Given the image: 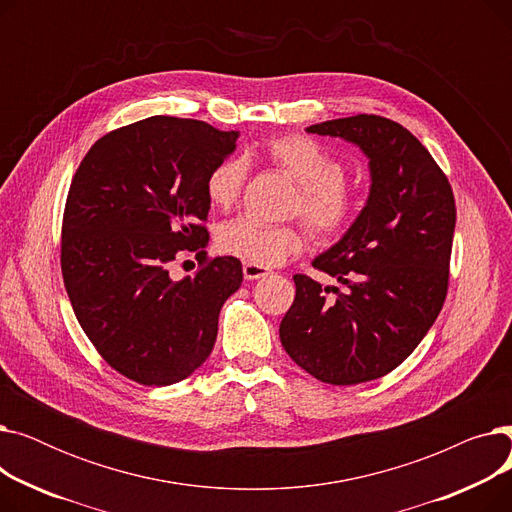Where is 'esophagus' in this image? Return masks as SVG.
Wrapping results in <instances>:
<instances>
[{
	"label": "esophagus",
	"mask_w": 512,
	"mask_h": 512,
	"mask_svg": "<svg viewBox=\"0 0 512 512\" xmlns=\"http://www.w3.org/2000/svg\"><path fill=\"white\" fill-rule=\"evenodd\" d=\"M242 274H245V280H259V278H265L267 274H270V267H263L259 263L247 261L245 265H242Z\"/></svg>",
	"instance_id": "1"
}]
</instances>
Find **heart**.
<instances>
[{
    "label": "heart",
    "instance_id": "heart-1",
    "mask_svg": "<svg viewBox=\"0 0 512 512\" xmlns=\"http://www.w3.org/2000/svg\"><path fill=\"white\" fill-rule=\"evenodd\" d=\"M259 153L274 168L299 184L297 211L324 238L342 234L353 222L357 201L346 186L342 161L324 145L303 134H282L267 139ZM247 178V164L240 157H226L205 178V195L218 209H230ZM218 249L242 261L272 267L303 251L307 236L299 226H274L249 215H240L218 230Z\"/></svg>",
    "mask_w": 512,
    "mask_h": 512
}]
</instances>
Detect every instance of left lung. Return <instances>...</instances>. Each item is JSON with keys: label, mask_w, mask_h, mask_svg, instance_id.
I'll use <instances>...</instances> for the list:
<instances>
[{"label": "left lung", "mask_w": 512, "mask_h": 512, "mask_svg": "<svg viewBox=\"0 0 512 512\" xmlns=\"http://www.w3.org/2000/svg\"><path fill=\"white\" fill-rule=\"evenodd\" d=\"M307 132L357 145L371 186L351 228L313 259L346 290L332 286L336 299L326 301L319 282L294 276L297 297L280 340L313 378L363 384L396 369L434 326L448 290L454 195L434 157L398 122L359 114Z\"/></svg>", "instance_id": "left-lung-1"}]
</instances>
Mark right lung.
Masks as SVG:
<instances>
[{"label": "right lung", "instance_id": "right-lung-1", "mask_svg": "<svg viewBox=\"0 0 512 512\" xmlns=\"http://www.w3.org/2000/svg\"><path fill=\"white\" fill-rule=\"evenodd\" d=\"M238 132L153 116L101 137L72 178L62 224V276L80 328L116 371L170 386L199 369L220 309L242 282L236 257L203 259L172 280L170 265L209 240L205 178Z\"/></svg>", "mask_w": 512, "mask_h": 512}]
</instances>
